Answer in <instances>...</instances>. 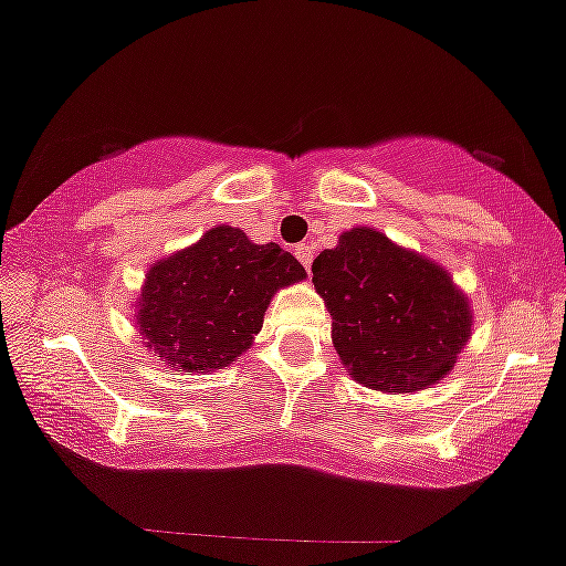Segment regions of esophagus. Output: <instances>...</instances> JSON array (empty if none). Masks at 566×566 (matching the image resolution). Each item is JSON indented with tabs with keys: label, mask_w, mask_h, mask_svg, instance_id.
<instances>
[{
	"label": "esophagus",
	"mask_w": 566,
	"mask_h": 566,
	"mask_svg": "<svg viewBox=\"0 0 566 566\" xmlns=\"http://www.w3.org/2000/svg\"><path fill=\"white\" fill-rule=\"evenodd\" d=\"M294 255L302 261V266H305V270H311V261H313V248H311V244H296Z\"/></svg>",
	"instance_id": "1"
}]
</instances>
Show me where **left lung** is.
I'll list each match as a JSON object with an SVG mask.
<instances>
[{"instance_id":"1","label":"left lung","mask_w":566,"mask_h":566,"mask_svg":"<svg viewBox=\"0 0 566 566\" xmlns=\"http://www.w3.org/2000/svg\"><path fill=\"white\" fill-rule=\"evenodd\" d=\"M333 344L366 388L412 394L451 371L471 335L465 294L432 261L352 228L313 261Z\"/></svg>"}]
</instances>
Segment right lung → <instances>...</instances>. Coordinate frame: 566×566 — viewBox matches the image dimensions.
I'll return each instance as SVG.
<instances>
[{
    "label": "right lung",
    "mask_w": 566,
    "mask_h": 566,
    "mask_svg": "<svg viewBox=\"0 0 566 566\" xmlns=\"http://www.w3.org/2000/svg\"><path fill=\"white\" fill-rule=\"evenodd\" d=\"M302 277V264L281 244H253L239 228L217 226L150 266L139 294V333L170 366L214 371L250 349L272 294Z\"/></svg>",
    "instance_id": "1"
}]
</instances>
